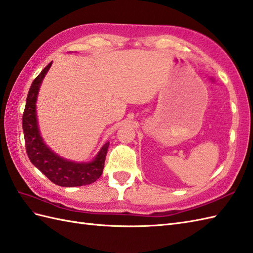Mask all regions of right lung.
Instances as JSON below:
<instances>
[{
	"mask_svg": "<svg viewBox=\"0 0 253 253\" xmlns=\"http://www.w3.org/2000/svg\"><path fill=\"white\" fill-rule=\"evenodd\" d=\"M51 63L47 64L42 72L35 78L28 92L26 108L22 115V129L27 154L33 165L57 185L69 187L91 184L102 174L110 142L102 146L92 162L75 163L64 160L50 151L44 143L39 131L35 103L41 83L45 74L48 72Z\"/></svg>",
	"mask_w": 253,
	"mask_h": 253,
	"instance_id": "1",
	"label": "right lung"
}]
</instances>
